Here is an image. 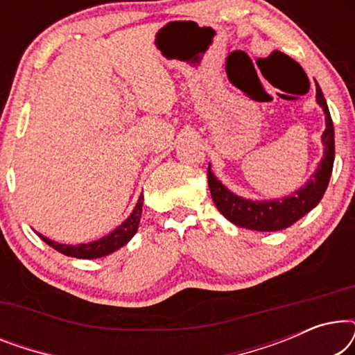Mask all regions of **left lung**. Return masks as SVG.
<instances>
[{"label":"left lung","instance_id":"1","mask_svg":"<svg viewBox=\"0 0 355 355\" xmlns=\"http://www.w3.org/2000/svg\"><path fill=\"white\" fill-rule=\"evenodd\" d=\"M317 101L324 113L327 129L322 135L324 147L323 158L304 187L293 192V196L275 200H250L236 196L230 189L218 181L211 168L208 166V187L211 198L223 216L227 218L236 226L247 227L252 231H279L286 230L304 215L318 205L324 191H327L329 178H331L334 163V128L323 92L317 84Z\"/></svg>","mask_w":355,"mask_h":355}]
</instances>
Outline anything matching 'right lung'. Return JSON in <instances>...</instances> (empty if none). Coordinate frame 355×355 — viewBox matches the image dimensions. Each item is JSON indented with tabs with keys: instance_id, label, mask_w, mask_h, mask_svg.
<instances>
[{
	"instance_id": "add662e5",
	"label": "right lung",
	"mask_w": 355,
	"mask_h": 355,
	"mask_svg": "<svg viewBox=\"0 0 355 355\" xmlns=\"http://www.w3.org/2000/svg\"><path fill=\"white\" fill-rule=\"evenodd\" d=\"M142 205H144V196L139 197L137 203H135L132 213L128 220L121 223V226L116 227L113 232H110L108 236L101 237L98 241L89 242V244H77V245H67V244H58V242L48 239V237L40 236L43 242H46L48 245L53 247V249L61 252L67 257H74V259H100V257L113 254L114 250L121 249V247L128 244V242L132 239L135 232L139 230L140 216H142Z\"/></svg>"
}]
</instances>
